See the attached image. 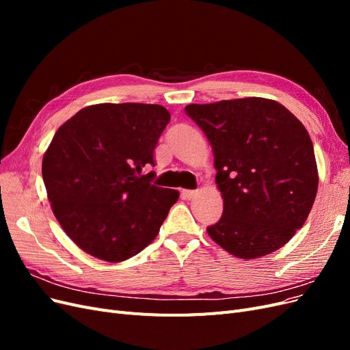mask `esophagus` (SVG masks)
<instances>
[{"label":"esophagus","mask_w":350,"mask_h":350,"mask_svg":"<svg viewBox=\"0 0 350 350\" xmlns=\"http://www.w3.org/2000/svg\"><path fill=\"white\" fill-rule=\"evenodd\" d=\"M183 196H184L185 200H193L197 196V191H196V189H184Z\"/></svg>","instance_id":"1"}]
</instances>
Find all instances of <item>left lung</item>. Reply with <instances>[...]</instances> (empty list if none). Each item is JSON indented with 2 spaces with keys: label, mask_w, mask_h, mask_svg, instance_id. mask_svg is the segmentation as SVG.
<instances>
[{
  "label": "left lung",
  "mask_w": 350,
  "mask_h": 350,
  "mask_svg": "<svg viewBox=\"0 0 350 350\" xmlns=\"http://www.w3.org/2000/svg\"><path fill=\"white\" fill-rule=\"evenodd\" d=\"M187 115L215 156L224 215L207 234L232 256L252 260L289 242L312 208L319 171L311 137L276 100L191 103Z\"/></svg>",
  "instance_id": "left-lung-1"
}]
</instances>
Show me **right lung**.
<instances>
[{
  "mask_svg": "<svg viewBox=\"0 0 350 350\" xmlns=\"http://www.w3.org/2000/svg\"><path fill=\"white\" fill-rule=\"evenodd\" d=\"M171 113L161 105L99 103L62 124L42 161L61 228L84 252L120 262L156 238L179 197L153 185V152Z\"/></svg>",
  "mask_w": 350,
  "mask_h": 350,
  "instance_id": "1",
  "label": "right lung"
}]
</instances>
